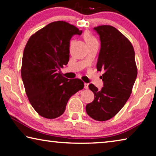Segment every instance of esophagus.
Instances as JSON below:
<instances>
[{"instance_id":"obj_1","label":"esophagus","mask_w":156,"mask_h":156,"mask_svg":"<svg viewBox=\"0 0 156 156\" xmlns=\"http://www.w3.org/2000/svg\"><path fill=\"white\" fill-rule=\"evenodd\" d=\"M88 87H89V84L84 83V88H85L86 89H87Z\"/></svg>"}]
</instances>
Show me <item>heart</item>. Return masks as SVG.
I'll return each instance as SVG.
<instances>
[{
	"mask_svg": "<svg viewBox=\"0 0 156 156\" xmlns=\"http://www.w3.org/2000/svg\"><path fill=\"white\" fill-rule=\"evenodd\" d=\"M84 38L85 39V41L87 43H89V42H92V41H97L96 38H94V37L91 35L90 33L89 32H86L84 33Z\"/></svg>",
	"mask_w": 156,
	"mask_h": 156,
	"instance_id": "obj_1",
	"label": "heart"
}]
</instances>
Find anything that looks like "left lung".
I'll use <instances>...</instances> for the list:
<instances>
[{
	"label": "left lung",
	"mask_w": 156,
	"mask_h": 156,
	"mask_svg": "<svg viewBox=\"0 0 156 156\" xmlns=\"http://www.w3.org/2000/svg\"><path fill=\"white\" fill-rule=\"evenodd\" d=\"M94 30L101 41L97 70L105 71L100 76L104 84L101 90L93 84L89 85L94 100L87 105L86 112L95 120L106 121L114 117L130 97L138 69L133 47L126 37L111 25Z\"/></svg>",
	"instance_id": "obj_1"
}]
</instances>
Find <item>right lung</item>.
Here are the masks:
<instances>
[{"label": "right lung", "instance_id": "1", "mask_svg": "<svg viewBox=\"0 0 156 156\" xmlns=\"http://www.w3.org/2000/svg\"><path fill=\"white\" fill-rule=\"evenodd\" d=\"M81 34L74 25L55 21L32 34L26 44L21 76L29 101L42 117H59L70 97L84 88L80 79L69 80L58 71L69 62L71 38Z\"/></svg>", "mask_w": 156, "mask_h": 156}]
</instances>
